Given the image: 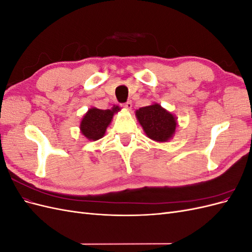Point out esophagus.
Listing matches in <instances>:
<instances>
[{
    "instance_id": "34e87169",
    "label": "esophagus",
    "mask_w": 252,
    "mask_h": 252,
    "mask_svg": "<svg viewBox=\"0 0 252 252\" xmlns=\"http://www.w3.org/2000/svg\"><path fill=\"white\" fill-rule=\"evenodd\" d=\"M122 106H123V107L126 108V109H131V107H132V102H131V101H127L126 103L122 104Z\"/></svg>"
}]
</instances>
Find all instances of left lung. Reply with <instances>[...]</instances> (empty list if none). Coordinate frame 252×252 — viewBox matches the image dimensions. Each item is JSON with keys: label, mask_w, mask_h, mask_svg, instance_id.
I'll use <instances>...</instances> for the list:
<instances>
[{"label": "left lung", "mask_w": 252, "mask_h": 252, "mask_svg": "<svg viewBox=\"0 0 252 252\" xmlns=\"http://www.w3.org/2000/svg\"><path fill=\"white\" fill-rule=\"evenodd\" d=\"M135 116L148 138L158 142L168 141L177 127L175 118L158 104L142 107L135 111Z\"/></svg>", "instance_id": "1"}]
</instances>
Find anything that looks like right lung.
Masks as SVG:
<instances>
[{
	"mask_svg": "<svg viewBox=\"0 0 252 252\" xmlns=\"http://www.w3.org/2000/svg\"><path fill=\"white\" fill-rule=\"evenodd\" d=\"M119 108H112V110L91 108L84 116L81 122V131L88 140L96 141L104 136L106 128L108 127L112 120L113 113L118 111Z\"/></svg>",
	"mask_w": 252,
	"mask_h": 252,
	"instance_id": "add662e5",
	"label": "right lung"
}]
</instances>
